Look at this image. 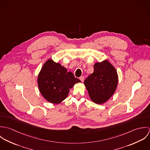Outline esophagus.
Segmentation results:
<instances>
[{
	"instance_id": "34e87169",
	"label": "esophagus",
	"mask_w": 150,
	"mask_h": 150,
	"mask_svg": "<svg viewBox=\"0 0 150 150\" xmlns=\"http://www.w3.org/2000/svg\"><path fill=\"white\" fill-rule=\"evenodd\" d=\"M80 80H81V82H84V76H81L80 77Z\"/></svg>"
}]
</instances>
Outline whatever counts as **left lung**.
<instances>
[{"mask_svg":"<svg viewBox=\"0 0 150 150\" xmlns=\"http://www.w3.org/2000/svg\"><path fill=\"white\" fill-rule=\"evenodd\" d=\"M93 72L88 76L84 85L91 99L97 104H102L114 93L118 84V75L115 68L107 61L96 63Z\"/></svg>","mask_w":150,"mask_h":150,"instance_id":"obj_1","label":"left lung"}]
</instances>
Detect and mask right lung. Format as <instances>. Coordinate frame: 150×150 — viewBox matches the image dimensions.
Returning <instances> with one entry per match:
<instances>
[{
	"mask_svg": "<svg viewBox=\"0 0 150 150\" xmlns=\"http://www.w3.org/2000/svg\"><path fill=\"white\" fill-rule=\"evenodd\" d=\"M38 82L43 97L50 103H59L67 96L69 89L81 81L61 64L49 59L43 65Z\"/></svg>",
	"mask_w": 150,
	"mask_h": 150,
	"instance_id": "obj_1",
	"label": "right lung"
}]
</instances>
